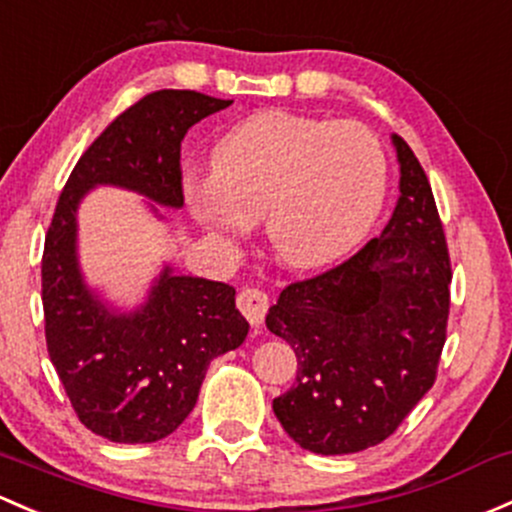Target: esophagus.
<instances>
[{
    "instance_id": "obj_1",
    "label": "esophagus",
    "mask_w": 512,
    "mask_h": 512,
    "mask_svg": "<svg viewBox=\"0 0 512 512\" xmlns=\"http://www.w3.org/2000/svg\"><path fill=\"white\" fill-rule=\"evenodd\" d=\"M238 309L242 311V316H245L252 326H260L262 321H265L267 309H270V297H267L262 289L245 287L238 294Z\"/></svg>"
}]
</instances>
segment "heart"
<instances>
[{"label": "heart", "instance_id": "b5f03b06", "mask_svg": "<svg viewBox=\"0 0 512 512\" xmlns=\"http://www.w3.org/2000/svg\"><path fill=\"white\" fill-rule=\"evenodd\" d=\"M385 154L358 122L260 112L213 149V174L184 181V201L215 240H240L265 218L272 255L292 270L341 260L385 201Z\"/></svg>", "mask_w": 512, "mask_h": 512}]
</instances>
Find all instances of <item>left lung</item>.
<instances>
[{"label":"left lung","instance_id":"8db88e82","mask_svg":"<svg viewBox=\"0 0 512 512\" xmlns=\"http://www.w3.org/2000/svg\"><path fill=\"white\" fill-rule=\"evenodd\" d=\"M400 198L351 260L282 289L265 324L297 353V383L272 410L301 449L355 454L380 444L437 380L451 262L432 186L392 134Z\"/></svg>","mask_w":512,"mask_h":512}]
</instances>
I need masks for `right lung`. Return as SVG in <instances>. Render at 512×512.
<instances>
[{
    "instance_id": "right-lung-1",
    "label": "right lung",
    "mask_w": 512,
    "mask_h": 512,
    "mask_svg": "<svg viewBox=\"0 0 512 512\" xmlns=\"http://www.w3.org/2000/svg\"><path fill=\"white\" fill-rule=\"evenodd\" d=\"M228 105L233 100L196 90L144 95L85 149L48 225L41 260L48 355L80 422L117 444H149L179 429L211 360L235 351L250 324L235 309L230 284L176 274L169 265L139 309L125 314L102 304L80 272L78 206L95 186L184 206L181 142Z\"/></svg>"
}]
</instances>
